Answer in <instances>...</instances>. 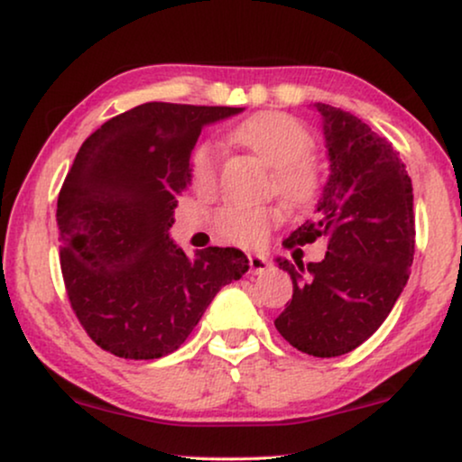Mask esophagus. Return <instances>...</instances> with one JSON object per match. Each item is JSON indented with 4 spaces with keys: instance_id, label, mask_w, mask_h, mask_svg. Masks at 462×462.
Segmentation results:
<instances>
[{
    "instance_id": "esophagus-1",
    "label": "esophagus",
    "mask_w": 462,
    "mask_h": 462,
    "mask_svg": "<svg viewBox=\"0 0 462 462\" xmlns=\"http://www.w3.org/2000/svg\"><path fill=\"white\" fill-rule=\"evenodd\" d=\"M248 263L252 275H263L269 269V261L263 254H248Z\"/></svg>"
}]
</instances>
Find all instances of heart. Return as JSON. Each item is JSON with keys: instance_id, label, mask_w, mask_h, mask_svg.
<instances>
[{"instance_id": "heart-1", "label": "heart", "mask_w": 462, "mask_h": 462, "mask_svg": "<svg viewBox=\"0 0 462 462\" xmlns=\"http://www.w3.org/2000/svg\"><path fill=\"white\" fill-rule=\"evenodd\" d=\"M231 138L267 166L275 168V189L283 199L294 206H305L318 193V172L309 157L313 155L315 141L305 125L288 113H256L231 132ZM218 147L210 141L198 144L191 157V180L199 193H210L218 179ZM280 214L273 208L226 206L218 212V236L226 242L252 245L267 236Z\"/></svg>"}]
</instances>
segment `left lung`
<instances>
[{"instance_id":"obj_1","label":"left lung","mask_w":462,"mask_h":462,"mask_svg":"<svg viewBox=\"0 0 462 462\" xmlns=\"http://www.w3.org/2000/svg\"><path fill=\"white\" fill-rule=\"evenodd\" d=\"M330 174L315 218L283 242L328 239L324 261L296 267L292 300L275 319L290 345L313 357L345 356L374 334L400 299L414 258L412 180L387 138L349 111L315 103Z\"/></svg>"}]
</instances>
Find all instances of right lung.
Listing matches in <instances>:
<instances>
[{"label": "right lung", "instance_id": "right-lung-1", "mask_svg": "<svg viewBox=\"0 0 462 462\" xmlns=\"http://www.w3.org/2000/svg\"><path fill=\"white\" fill-rule=\"evenodd\" d=\"M242 106L144 103L81 144L59 195L67 296L94 343L124 359H157L185 343L214 296L248 271L237 248L187 256L170 237L208 124Z\"/></svg>", "mask_w": 462, "mask_h": 462}]
</instances>
